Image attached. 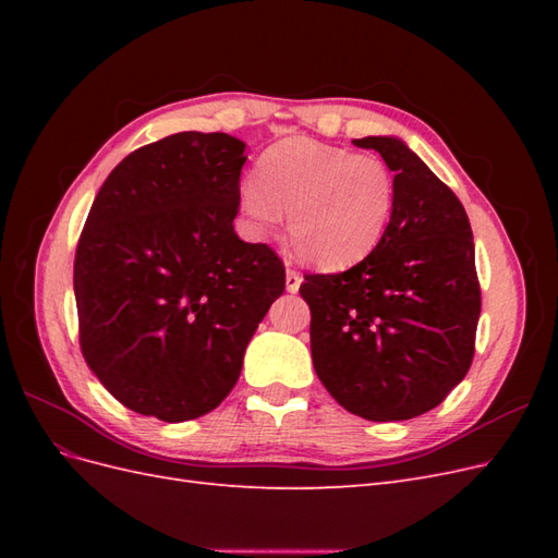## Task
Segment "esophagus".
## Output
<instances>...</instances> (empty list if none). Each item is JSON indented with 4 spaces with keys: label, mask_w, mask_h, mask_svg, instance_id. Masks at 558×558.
<instances>
[{
    "label": "esophagus",
    "mask_w": 558,
    "mask_h": 558,
    "mask_svg": "<svg viewBox=\"0 0 558 558\" xmlns=\"http://www.w3.org/2000/svg\"><path fill=\"white\" fill-rule=\"evenodd\" d=\"M300 283H302V275L298 272V269H289V272H286V291L298 293Z\"/></svg>",
    "instance_id": "esophagus-1"
}]
</instances>
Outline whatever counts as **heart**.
Listing matches in <instances>:
<instances>
[{
	"instance_id": "heart-1",
	"label": "heart",
	"mask_w": 558,
	"mask_h": 558,
	"mask_svg": "<svg viewBox=\"0 0 558 558\" xmlns=\"http://www.w3.org/2000/svg\"><path fill=\"white\" fill-rule=\"evenodd\" d=\"M242 209L265 232L289 214L295 256L318 269H347L373 253L393 221L398 183L375 154L295 137L269 146L258 181L242 185Z\"/></svg>"
}]
</instances>
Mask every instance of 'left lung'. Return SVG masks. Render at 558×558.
<instances>
[{
	"label": "left lung",
	"mask_w": 558,
	"mask_h": 558,
	"mask_svg": "<svg viewBox=\"0 0 558 558\" xmlns=\"http://www.w3.org/2000/svg\"><path fill=\"white\" fill-rule=\"evenodd\" d=\"M396 172L381 244L344 272L305 275L312 361L351 414L404 421L437 408L475 356L482 291L461 199L393 137L353 140Z\"/></svg>",
	"instance_id": "1"
}]
</instances>
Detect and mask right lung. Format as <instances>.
Instances as JSON below:
<instances>
[{"instance_id":"1","label":"right lung","mask_w":558,"mask_h":558,"mask_svg":"<svg viewBox=\"0 0 558 558\" xmlns=\"http://www.w3.org/2000/svg\"><path fill=\"white\" fill-rule=\"evenodd\" d=\"M244 144L177 132L123 158L74 258L81 353L128 410L167 424L211 412L286 289L281 258L232 228Z\"/></svg>"}]
</instances>
